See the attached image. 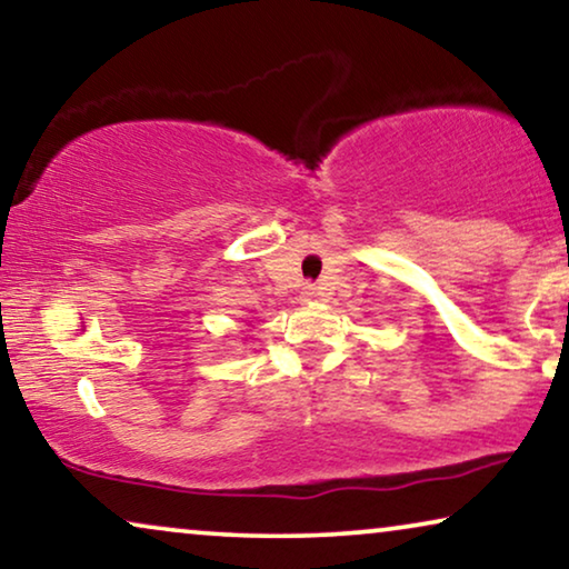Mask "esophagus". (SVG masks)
Returning <instances> with one entry per match:
<instances>
[{"instance_id": "1", "label": "esophagus", "mask_w": 569, "mask_h": 569, "mask_svg": "<svg viewBox=\"0 0 569 569\" xmlns=\"http://www.w3.org/2000/svg\"><path fill=\"white\" fill-rule=\"evenodd\" d=\"M316 298V287L308 284L306 290H302V300H313Z\"/></svg>"}]
</instances>
